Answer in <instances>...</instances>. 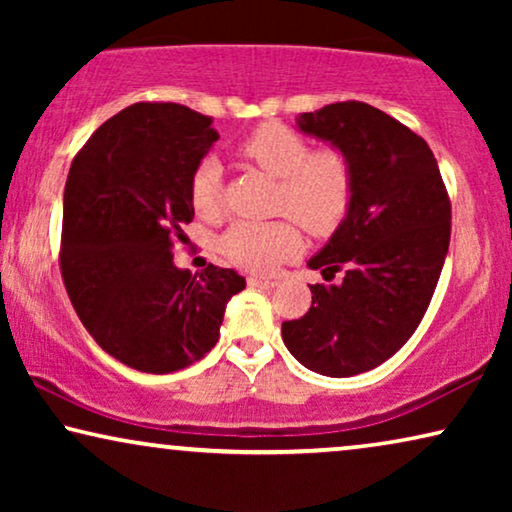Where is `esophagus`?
Instances as JSON below:
<instances>
[{"mask_svg": "<svg viewBox=\"0 0 512 512\" xmlns=\"http://www.w3.org/2000/svg\"><path fill=\"white\" fill-rule=\"evenodd\" d=\"M249 286H275L277 279L275 277H263V275H251L247 277Z\"/></svg>", "mask_w": 512, "mask_h": 512, "instance_id": "34e87169", "label": "esophagus"}]
</instances>
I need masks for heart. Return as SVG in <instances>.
<instances>
[{"instance_id": "obj_1", "label": "heart", "mask_w": 512, "mask_h": 512, "mask_svg": "<svg viewBox=\"0 0 512 512\" xmlns=\"http://www.w3.org/2000/svg\"><path fill=\"white\" fill-rule=\"evenodd\" d=\"M240 153L279 179L277 221H237L221 235L219 249L237 268L272 272L300 251V226L324 237L347 219L354 202L356 179L352 160L338 146L312 149L310 142L284 123H261L242 139ZM195 214L214 219L223 209V167L216 158H202L188 181ZM297 220L293 222L290 216Z\"/></svg>"}]
</instances>
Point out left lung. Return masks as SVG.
I'll return each mask as SVG.
<instances>
[{
    "label": "left lung",
    "instance_id": "left-lung-1",
    "mask_svg": "<svg viewBox=\"0 0 512 512\" xmlns=\"http://www.w3.org/2000/svg\"><path fill=\"white\" fill-rule=\"evenodd\" d=\"M298 128L352 160L347 219L310 258L326 282L312 307L284 321L282 338L305 368L352 377L391 359L424 319L450 247L452 205L433 151L396 118L366 102H335L298 116Z\"/></svg>",
    "mask_w": 512,
    "mask_h": 512
}]
</instances>
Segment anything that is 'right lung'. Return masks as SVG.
I'll return each instance as SVG.
<instances>
[{"mask_svg":"<svg viewBox=\"0 0 512 512\" xmlns=\"http://www.w3.org/2000/svg\"><path fill=\"white\" fill-rule=\"evenodd\" d=\"M219 132L174 102H137L74 156L62 205L60 272L76 314L104 352L142 373L200 361L219 340L235 270H179L172 249L193 221L188 181Z\"/></svg>","mask_w":512,"mask_h":512,"instance_id":"obj_1","label":"right lung"}]
</instances>
